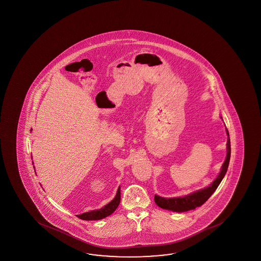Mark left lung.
<instances>
[{
  "mask_svg": "<svg viewBox=\"0 0 261 261\" xmlns=\"http://www.w3.org/2000/svg\"><path fill=\"white\" fill-rule=\"evenodd\" d=\"M226 134L228 136L227 138V143H226V149H227V154H226V160L223 164L221 171L219 173L218 177L214 180L213 183L210 185L208 188H204L198 190L197 192L190 194L188 196H185L183 197H175V198H165V197H159V196H154V202L156 203L158 206L164 210H172L175 212H185L188 210H195L196 207H198L203 205L205 201L207 200L211 195L213 194L216 189L218 188L220 182L222 181L224 175H226L229 160H230L231 147L230 139H229V134L226 129Z\"/></svg>",
  "mask_w": 261,
  "mask_h": 261,
  "instance_id": "obj_1",
  "label": "left lung"
}]
</instances>
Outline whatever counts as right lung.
Instances as JSON below:
<instances>
[{
  "label": "right lung",
  "instance_id": "add662e5",
  "mask_svg": "<svg viewBox=\"0 0 261 261\" xmlns=\"http://www.w3.org/2000/svg\"><path fill=\"white\" fill-rule=\"evenodd\" d=\"M120 198H121V194H120L119 187L117 193H116V197L110 203H108L107 205H105L100 210H93L90 212L78 215L77 218L83 219V220H99V219L107 218L117 208V206L119 205Z\"/></svg>",
  "mask_w": 261,
  "mask_h": 261
}]
</instances>
